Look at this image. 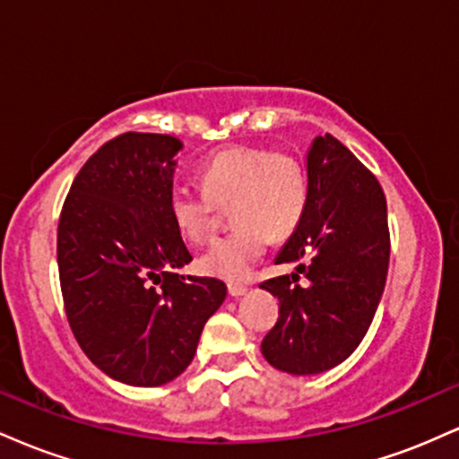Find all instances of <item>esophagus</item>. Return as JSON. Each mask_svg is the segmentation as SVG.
Here are the masks:
<instances>
[{"label": "esophagus", "mask_w": 459, "mask_h": 459, "mask_svg": "<svg viewBox=\"0 0 459 459\" xmlns=\"http://www.w3.org/2000/svg\"><path fill=\"white\" fill-rule=\"evenodd\" d=\"M246 291H247L246 284H229V296H233V298H241V296H244Z\"/></svg>", "instance_id": "obj_1"}]
</instances>
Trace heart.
Returning a JSON list of instances; mask_svg holds the SVG:
<instances>
[{
    "mask_svg": "<svg viewBox=\"0 0 459 459\" xmlns=\"http://www.w3.org/2000/svg\"><path fill=\"white\" fill-rule=\"evenodd\" d=\"M203 192L175 187L168 213L189 244H204L220 226L224 209L237 229L213 241L200 256V272L226 282H241L265 255L272 239H287L308 207V175L287 151L267 146H229L198 168Z\"/></svg>",
    "mask_w": 459,
    "mask_h": 459,
    "instance_id": "1",
    "label": "heart"
}]
</instances>
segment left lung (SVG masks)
Wrapping results in <instances>:
<instances>
[{
    "mask_svg": "<svg viewBox=\"0 0 459 459\" xmlns=\"http://www.w3.org/2000/svg\"><path fill=\"white\" fill-rule=\"evenodd\" d=\"M307 170V213L276 256L278 265L296 263V272L261 282L281 302L261 351L293 376L328 371L360 345L391 256L386 196L365 163L325 134L310 146Z\"/></svg>",
    "mask_w": 459,
    "mask_h": 459,
    "instance_id": "1",
    "label": "left lung"
}]
</instances>
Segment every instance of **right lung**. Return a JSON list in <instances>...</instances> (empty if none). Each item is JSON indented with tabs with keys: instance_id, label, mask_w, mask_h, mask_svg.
<instances>
[{
	"instance_id": "obj_1",
	"label": "right lung",
	"mask_w": 459,
	"mask_h": 459,
	"mask_svg": "<svg viewBox=\"0 0 459 459\" xmlns=\"http://www.w3.org/2000/svg\"><path fill=\"white\" fill-rule=\"evenodd\" d=\"M166 134L105 142L68 189L57 272L79 347L114 380L161 386L186 371L226 298L218 278L181 276L192 261L168 213L175 155Z\"/></svg>"
}]
</instances>
